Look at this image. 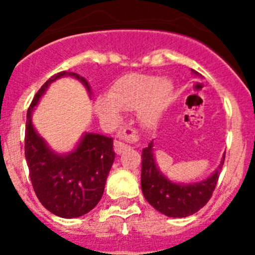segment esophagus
<instances>
[{"mask_svg": "<svg viewBox=\"0 0 255 255\" xmlns=\"http://www.w3.org/2000/svg\"><path fill=\"white\" fill-rule=\"evenodd\" d=\"M138 139H139V135L138 132H136V130L125 126V128L119 130L117 139L115 140V144H114L115 152H116L117 154H120V153H123L124 150L128 149L129 143H134V141H136Z\"/></svg>", "mask_w": 255, "mask_h": 255, "instance_id": "1", "label": "esophagus"}]
</instances>
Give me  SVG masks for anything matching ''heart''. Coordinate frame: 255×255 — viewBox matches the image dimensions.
Returning a JSON list of instances; mask_svg holds the SVG:
<instances>
[{"label": "heart", "mask_w": 255, "mask_h": 255, "mask_svg": "<svg viewBox=\"0 0 255 255\" xmlns=\"http://www.w3.org/2000/svg\"><path fill=\"white\" fill-rule=\"evenodd\" d=\"M171 92L172 84L159 76L129 74L112 84L110 96L100 97L96 101V112L101 119L117 121L120 108L128 111L140 110L141 124L152 128L159 121Z\"/></svg>", "instance_id": "1"}]
</instances>
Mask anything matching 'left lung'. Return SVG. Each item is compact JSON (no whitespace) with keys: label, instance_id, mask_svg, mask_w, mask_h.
Wrapping results in <instances>:
<instances>
[{"label":"left lung","instance_id":"obj_1","mask_svg":"<svg viewBox=\"0 0 255 255\" xmlns=\"http://www.w3.org/2000/svg\"><path fill=\"white\" fill-rule=\"evenodd\" d=\"M195 75H199L193 70ZM225 154L217 170L206 180L194 184H176L168 180L157 167L153 141L141 153V191L148 203L168 217H188L203 208L217 185Z\"/></svg>","mask_w":255,"mask_h":255}]
</instances>
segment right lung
<instances>
[{"label": "right lung", "mask_w": 255, "mask_h": 255, "mask_svg": "<svg viewBox=\"0 0 255 255\" xmlns=\"http://www.w3.org/2000/svg\"><path fill=\"white\" fill-rule=\"evenodd\" d=\"M62 76H74L91 93L83 76L61 71L42 85L26 114L25 158L31 185L39 202L53 215L76 218L94 208L105 191L106 180L115 159L114 139L87 132L73 152L55 153L35 131L31 112L52 82Z\"/></svg>", "instance_id": "right-lung-1"}]
</instances>
